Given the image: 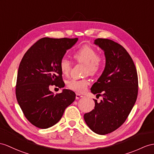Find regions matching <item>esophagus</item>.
<instances>
[{
	"label": "esophagus",
	"instance_id": "esophagus-1",
	"mask_svg": "<svg viewBox=\"0 0 154 154\" xmlns=\"http://www.w3.org/2000/svg\"><path fill=\"white\" fill-rule=\"evenodd\" d=\"M82 97H83V95H82V94H80V93H76V99H79L82 98Z\"/></svg>",
	"mask_w": 154,
	"mask_h": 154
}]
</instances>
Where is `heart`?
<instances>
[{
  "label": "heart",
  "mask_w": 154,
  "mask_h": 154,
  "mask_svg": "<svg viewBox=\"0 0 154 154\" xmlns=\"http://www.w3.org/2000/svg\"><path fill=\"white\" fill-rule=\"evenodd\" d=\"M73 58L78 63L84 64V74L95 75L102 69L104 59L103 55L97 53L94 48L89 45H84L74 52ZM59 68L61 73L69 75L72 65L66 58H62L59 62ZM89 84V80L87 78L77 80L71 79L66 82V86L69 89L77 92H84Z\"/></svg>",
  "instance_id": "1"
}]
</instances>
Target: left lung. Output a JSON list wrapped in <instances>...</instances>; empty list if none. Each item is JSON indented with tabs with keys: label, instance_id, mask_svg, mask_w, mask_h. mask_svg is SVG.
<instances>
[{
	"label": "left lung",
	"instance_id": "8db88e82",
	"mask_svg": "<svg viewBox=\"0 0 154 154\" xmlns=\"http://www.w3.org/2000/svg\"><path fill=\"white\" fill-rule=\"evenodd\" d=\"M95 44L104 50L106 66L91 91L103 99L100 103L95 99V108L84 118L93 132L106 134L118 129L132 110L138 95V75L132 58L122 45L105 38H97Z\"/></svg>",
	"mask_w": 154,
	"mask_h": 154
}]
</instances>
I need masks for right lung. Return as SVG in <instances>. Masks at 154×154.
<instances>
[{
    "instance_id": "1",
    "label": "right lung",
    "mask_w": 154,
    "mask_h": 154,
    "mask_svg": "<svg viewBox=\"0 0 154 154\" xmlns=\"http://www.w3.org/2000/svg\"><path fill=\"white\" fill-rule=\"evenodd\" d=\"M78 38H40L23 55L19 66L16 95L27 120L40 129L56 124L65 108L76 98L75 93L63 89L54 94L49 87H64L59 62Z\"/></svg>"
}]
</instances>
